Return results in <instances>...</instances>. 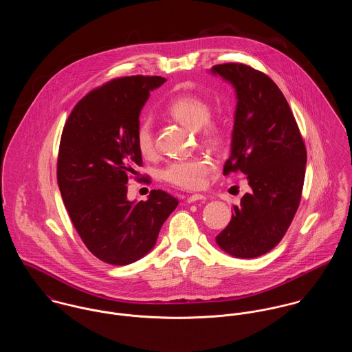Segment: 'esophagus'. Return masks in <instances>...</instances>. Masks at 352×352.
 <instances>
[{
  "label": "esophagus",
  "instance_id": "1",
  "mask_svg": "<svg viewBox=\"0 0 352 352\" xmlns=\"http://www.w3.org/2000/svg\"><path fill=\"white\" fill-rule=\"evenodd\" d=\"M204 199H206V197L204 195H192L186 198V202L192 204V202H195V201H204Z\"/></svg>",
  "mask_w": 352,
  "mask_h": 352
}]
</instances>
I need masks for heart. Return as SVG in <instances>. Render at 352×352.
<instances>
[{
  "label": "heart",
  "instance_id": "heart-1",
  "mask_svg": "<svg viewBox=\"0 0 352 352\" xmlns=\"http://www.w3.org/2000/svg\"><path fill=\"white\" fill-rule=\"evenodd\" d=\"M167 113L181 124L197 129L204 146L213 150L223 146L224 132L217 122L210 120L212 108L205 100L193 94L178 96L167 105ZM136 147L143 157H153L155 153L154 132L148 121H143L136 131ZM213 168V163L206 157L178 159L162 170V178L175 188L197 190L205 185Z\"/></svg>",
  "mask_w": 352,
  "mask_h": 352
}]
</instances>
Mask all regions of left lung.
<instances>
[{
    "label": "left lung",
    "instance_id": "obj_1",
    "mask_svg": "<svg viewBox=\"0 0 352 352\" xmlns=\"http://www.w3.org/2000/svg\"><path fill=\"white\" fill-rule=\"evenodd\" d=\"M213 74L236 90L231 157L224 175L241 171L251 190L234 206L230 224L216 236L234 258H256L282 240L302 195L307 148L293 112L273 79L243 63H223Z\"/></svg>",
    "mask_w": 352,
    "mask_h": 352
}]
</instances>
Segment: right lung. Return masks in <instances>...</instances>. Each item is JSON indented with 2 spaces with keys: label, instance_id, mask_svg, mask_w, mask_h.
<instances>
[{
  "label": "right lung",
  "instance_id": "right-lung-1",
  "mask_svg": "<svg viewBox=\"0 0 352 352\" xmlns=\"http://www.w3.org/2000/svg\"><path fill=\"white\" fill-rule=\"evenodd\" d=\"M164 82L144 76L112 79L78 101L62 132L60 195L87 250L109 265L125 266L147 255L178 205L163 190H151L147 201L126 199L128 178L143 164L136 147L139 115L150 91Z\"/></svg>",
  "mask_w": 352,
  "mask_h": 352
}]
</instances>
